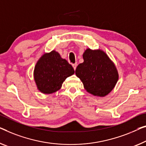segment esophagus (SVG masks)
<instances>
[{"instance_id": "obj_1", "label": "esophagus", "mask_w": 146, "mask_h": 146, "mask_svg": "<svg viewBox=\"0 0 146 146\" xmlns=\"http://www.w3.org/2000/svg\"><path fill=\"white\" fill-rule=\"evenodd\" d=\"M72 66H73V69H75H75H76V67H77V63H75V64H72Z\"/></svg>"}]
</instances>
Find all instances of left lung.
<instances>
[{"mask_svg":"<svg viewBox=\"0 0 146 146\" xmlns=\"http://www.w3.org/2000/svg\"><path fill=\"white\" fill-rule=\"evenodd\" d=\"M84 62L77 67L75 74L87 92L103 97L113 90L119 79L118 73L105 52L86 49L82 56Z\"/></svg>","mask_w":146,"mask_h":146,"instance_id":"8db88e82","label":"left lung"}]
</instances>
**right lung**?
Returning <instances> with one entry per match:
<instances>
[{"label":"right lung","instance_id":"add662e5","mask_svg":"<svg viewBox=\"0 0 146 146\" xmlns=\"http://www.w3.org/2000/svg\"><path fill=\"white\" fill-rule=\"evenodd\" d=\"M74 73L72 66L53 50L44 54L36 63L34 78L41 92L52 94L59 90L66 78Z\"/></svg>","mask_w":146,"mask_h":146}]
</instances>
